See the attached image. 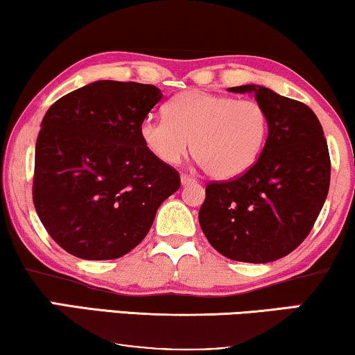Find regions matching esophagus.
<instances>
[{"mask_svg":"<svg viewBox=\"0 0 355 355\" xmlns=\"http://www.w3.org/2000/svg\"><path fill=\"white\" fill-rule=\"evenodd\" d=\"M181 182H182V186H189V184L197 182V179L191 176V174H181Z\"/></svg>","mask_w":355,"mask_h":355,"instance_id":"obj_1","label":"esophagus"}]
</instances>
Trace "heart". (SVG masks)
Segmentation results:
<instances>
[{
	"instance_id": "heart-1",
	"label": "heart",
	"mask_w": 355,
	"mask_h": 355,
	"mask_svg": "<svg viewBox=\"0 0 355 355\" xmlns=\"http://www.w3.org/2000/svg\"><path fill=\"white\" fill-rule=\"evenodd\" d=\"M268 125V114L259 101L187 90L166 105V118L142 121L140 139L166 164L181 163L191 145L192 157L208 176L232 179L259 159Z\"/></svg>"
}]
</instances>
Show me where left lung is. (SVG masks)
I'll list each match as a JSON object with an SVG mask.
<instances>
[{
	"instance_id": "1",
	"label": "left lung",
	"mask_w": 355,
	"mask_h": 355,
	"mask_svg": "<svg viewBox=\"0 0 355 355\" xmlns=\"http://www.w3.org/2000/svg\"><path fill=\"white\" fill-rule=\"evenodd\" d=\"M230 90L254 94L268 114V137L249 171L207 184L198 221L226 259L266 263L297 249L312 231L329 189L328 144L302 101L260 85Z\"/></svg>"
}]
</instances>
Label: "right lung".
Returning <instances> with one entry per match:
<instances>
[{"mask_svg": "<svg viewBox=\"0 0 355 355\" xmlns=\"http://www.w3.org/2000/svg\"><path fill=\"white\" fill-rule=\"evenodd\" d=\"M162 96L150 84L98 80L48 108L35 145L32 197L46 232L71 255H125L181 187L176 169L140 139V124Z\"/></svg>", "mask_w": 355, "mask_h": 355, "instance_id": "right-lung-1", "label": "right lung"}]
</instances>
